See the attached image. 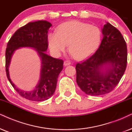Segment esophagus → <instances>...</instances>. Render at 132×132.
<instances>
[{"label": "esophagus", "mask_w": 132, "mask_h": 132, "mask_svg": "<svg viewBox=\"0 0 132 132\" xmlns=\"http://www.w3.org/2000/svg\"><path fill=\"white\" fill-rule=\"evenodd\" d=\"M70 64H71V63H70L69 61H64V66H69V65H70Z\"/></svg>", "instance_id": "34e87169"}]
</instances>
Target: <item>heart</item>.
<instances>
[{
  "label": "heart",
  "instance_id": "1",
  "mask_svg": "<svg viewBox=\"0 0 132 132\" xmlns=\"http://www.w3.org/2000/svg\"><path fill=\"white\" fill-rule=\"evenodd\" d=\"M101 33L99 28L78 21H69L60 26L57 32L48 35V44L55 55L60 54L67 48L75 58L84 59L96 51L100 41Z\"/></svg>",
  "mask_w": 132,
  "mask_h": 132
}]
</instances>
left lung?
<instances>
[{"mask_svg": "<svg viewBox=\"0 0 132 132\" xmlns=\"http://www.w3.org/2000/svg\"><path fill=\"white\" fill-rule=\"evenodd\" d=\"M103 39L91 57L76 64V81L85 94L100 96L116 87L126 71L127 49L121 32L106 22L102 29Z\"/></svg>", "mask_w": 132, "mask_h": 132, "instance_id": "obj_1", "label": "left lung"}]
</instances>
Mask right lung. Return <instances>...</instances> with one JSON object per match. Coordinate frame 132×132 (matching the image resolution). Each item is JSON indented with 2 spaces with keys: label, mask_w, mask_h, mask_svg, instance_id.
<instances>
[{
  "label": "right lung",
  "mask_w": 132,
  "mask_h": 132,
  "mask_svg": "<svg viewBox=\"0 0 132 132\" xmlns=\"http://www.w3.org/2000/svg\"><path fill=\"white\" fill-rule=\"evenodd\" d=\"M52 26L47 21H37L22 27L15 32L8 41L5 52L6 76L14 89L25 99L40 102L49 99L55 91L60 73L63 68V61L48 55L47 33ZM29 47L35 50L41 60L40 78L37 86L31 91L27 92L18 88L9 76V67L15 51L21 48Z\"/></svg>",
  "instance_id": "obj_1"
}]
</instances>
